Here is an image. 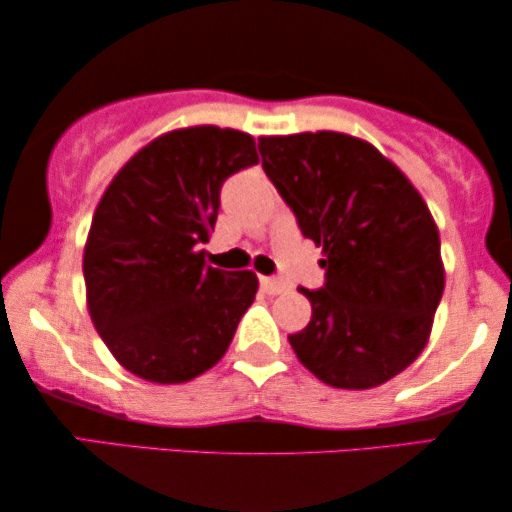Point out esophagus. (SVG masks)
Wrapping results in <instances>:
<instances>
[{
  "label": "esophagus",
  "mask_w": 512,
  "mask_h": 512,
  "mask_svg": "<svg viewBox=\"0 0 512 512\" xmlns=\"http://www.w3.org/2000/svg\"><path fill=\"white\" fill-rule=\"evenodd\" d=\"M260 286H262L264 293H269V295H278V293H283V290L288 288L283 281H278V278H269V276L260 278Z\"/></svg>",
  "instance_id": "obj_1"
}]
</instances>
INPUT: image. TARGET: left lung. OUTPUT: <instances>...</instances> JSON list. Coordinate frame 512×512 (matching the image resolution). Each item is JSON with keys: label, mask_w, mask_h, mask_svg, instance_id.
<instances>
[{"label": "left lung", "mask_w": 512, "mask_h": 512, "mask_svg": "<svg viewBox=\"0 0 512 512\" xmlns=\"http://www.w3.org/2000/svg\"><path fill=\"white\" fill-rule=\"evenodd\" d=\"M260 153L302 236L323 248V286L302 288L312 321L288 335L297 359L342 390L387 383L423 352L444 293L428 205L385 155L349 134L262 137Z\"/></svg>", "instance_id": "1"}]
</instances>
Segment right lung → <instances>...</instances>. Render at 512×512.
Wrapping results in <instances>:
<instances>
[{
    "label": "right lung",
    "mask_w": 512,
    "mask_h": 512,
    "mask_svg": "<svg viewBox=\"0 0 512 512\" xmlns=\"http://www.w3.org/2000/svg\"><path fill=\"white\" fill-rule=\"evenodd\" d=\"M257 165L250 134L174 129L115 174L84 245L87 307L101 340L129 373L186 383L217 364L255 300L252 271L205 264L219 193Z\"/></svg>",
    "instance_id": "1"
}]
</instances>
